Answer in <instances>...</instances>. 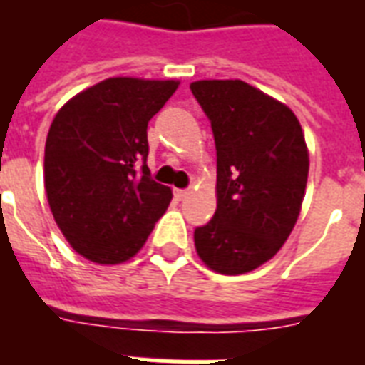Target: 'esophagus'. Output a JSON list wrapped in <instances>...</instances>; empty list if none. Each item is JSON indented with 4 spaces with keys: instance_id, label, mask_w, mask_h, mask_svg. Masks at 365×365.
<instances>
[{
    "instance_id": "obj_1",
    "label": "esophagus",
    "mask_w": 365,
    "mask_h": 365,
    "mask_svg": "<svg viewBox=\"0 0 365 365\" xmlns=\"http://www.w3.org/2000/svg\"><path fill=\"white\" fill-rule=\"evenodd\" d=\"M173 194L177 200H185V197L188 196V190H186V188H175Z\"/></svg>"
}]
</instances>
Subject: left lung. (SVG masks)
Listing matches in <instances>:
<instances>
[{
    "instance_id": "left-lung-1",
    "label": "left lung",
    "mask_w": 365,
    "mask_h": 365,
    "mask_svg": "<svg viewBox=\"0 0 365 365\" xmlns=\"http://www.w3.org/2000/svg\"><path fill=\"white\" fill-rule=\"evenodd\" d=\"M190 91L217 148V211L194 230L196 251L215 272H250L297 222L309 177L303 129L285 104L245 81H194Z\"/></svg>"
}]
</instances>
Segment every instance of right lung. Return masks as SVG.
<instances>
[{
    "label": "right lung",
    "mask_w": 365,
    "mask_h": 365,
    "mask_svg": "<svg viewBox=\"0 0 365 365\" xmlns=\"http://www.w3.org/2000/svg\"><path fill=\"white\" fill-rule=\"evenodd\" d=\"M179 81L110 78L68 101L45 143V192L56 225L98 264L131 259L171 202L152 179L148 121Z\"/></svg>",
    "instance_id": "right-lung-1"
}]
</instances>
